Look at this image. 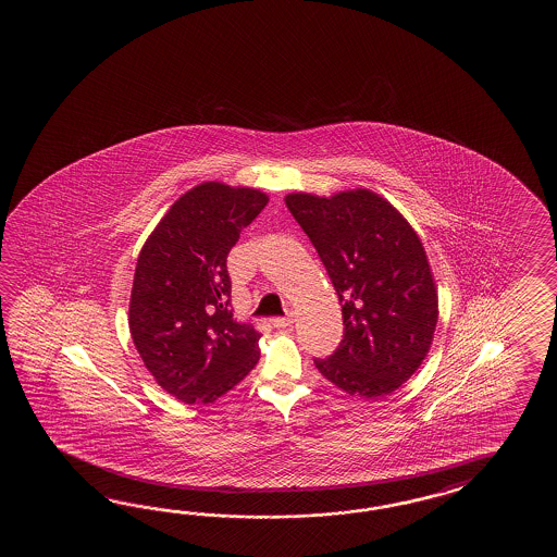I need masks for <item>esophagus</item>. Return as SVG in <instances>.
Instances as JSON below:
<instances>
[{"mask_svg":"<svg viewBox=\"0 0 557 557\" xmlns=\"http://www.w3.org/2000/svg\"><path fill=\"white\" fill-rule=\"evenodd\" d=\"M295 322L293 317H276V319H271V324H273L274 329H286V326H290Z\"/></svg>","mask_w":557,"mask_h":557,"instance_id":"esophagus-1","label":"esophagus"}]
</instances>
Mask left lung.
I'll return each instance as SVG.
<instances>
[{"label":"left lung","mask_w":557,"mask_h":557,"mask_svg":"<svg viewBox=\"0 0 557 557\" xmlns=\"http://www.w3.org/2000/svg\"><path fill=\"white\" fill-rule=\"evenodd\" d=\"M343 305L334 355L314 358L334 386L362 398L400 388L426 358L438 295L426 250L391 202L368 189L286 195Z\"/></svg>","instance_id":"left-lung-1"}]
</instances>
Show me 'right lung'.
Returning a JSON list of instances; mask_svg holds the SVG:
<instances>
[{
  "label": "right lung",
  "mask_w": 557,
  "mask_h": 557,
  "mask_svg": "<svg viewBox=\"0 0 557 557\" xmlns=\"http://www.w3.org/2000/svg\"><path fill=\"white\" fill-rule=\"evenodd\" d=\"M267 202L261 190L202 183L173 202L143 245L131 338L177 400L214 403L259 362L261 334L233 320L226 257Z\"/></svg>",
  "instance_id": "obj_1"
}]
</instances>
